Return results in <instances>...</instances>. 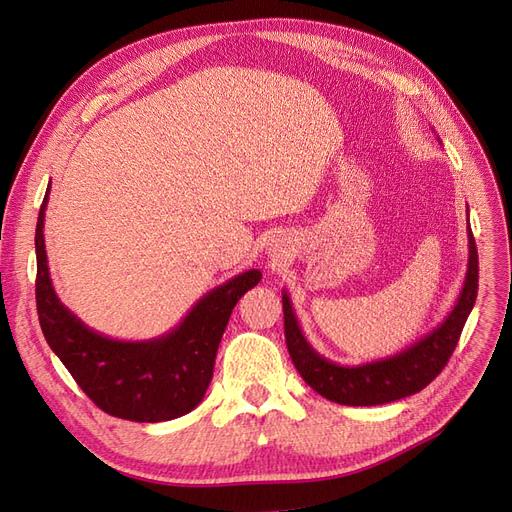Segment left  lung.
I'll return each instance as SVG.
<instances>
[{
    "label": "left lung",
    "instance_id": "obj_1",
    "mask_svg": "<svg viewBox=\"0 0 512 512\" xmlns=\"http://www.w3.org/2000/svg\"><path fill=\"white\" fill-rule=\"evenodd\" d=\"M479 290V254L468 226V271L460 296L440 322L426 337H421L407 349L390 358L373 360L358 366H343L317 354L298 326L296 313L288 292H281L284 303V330L290 358L305 383L337 404L347 407H375L417 394L436 379L449 362L453 349L460 341L462 328L477 301Z\"/></svg>",
    "mask_w": 512,
    "mask_h": 512
}]
</instances>
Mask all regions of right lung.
Masks as SVG:
<instances>
[{"label":"right lung","mask_w":512,"mask_h":512,"mask_svg":"<svg viewBox=\"0 0 512 512\" xmlns=\"http://www.w3.org/2000/svg\"><path fill=\"white\" fill-rule=\"evenodd\" d=\"M48 192L35 226V305L46 343L80 390L108 415L156 424L190 413L214 377L218 345L239 298L262 279L245 271L207 292L173 330L148 341H118L88 328L52 288L44 243Z\"/></svg>","instance_id":"add662e5"}]
</instances>
